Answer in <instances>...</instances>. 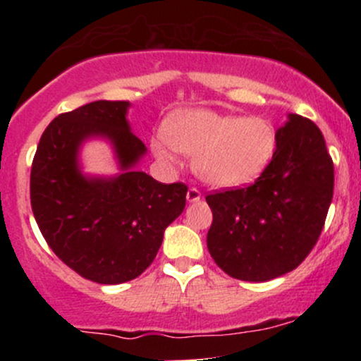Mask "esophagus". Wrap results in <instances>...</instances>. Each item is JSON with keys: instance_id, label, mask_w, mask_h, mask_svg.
<instances>
[{"instance_id": "34e87169", "label": "esophagus", "mask_w": 361, "mask_h": 361, "mask_svg": "<svg viewBox=\"0 0 361 361\" xmlns=\"http://www.w3.org/2000/svg\"><path fill=\"white\" fill-rule=\"evenodd\" d=\"M202 198V193L200 190L197 188H190L188 192H186V200L190 202V204H193V202H198Z\"/></svg>"}]
</instances>
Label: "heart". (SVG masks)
<instances>
[{
	"label": "heart",
	"instance_id": "obj_1",
	"mask_svg": "<svg viewBox=\"0 0 361 361\" xmlns=\"http://www.w3.org/2000/svg\"><path fill=\"white\" fill-rule=\"evenodd\" d=\"M275 147V128L268 120L205 109L175 114L151 139L152 154L164 168H180L181 152L193 156L195 173L215 188H239L258 180Z\"/></svg>",
	"mask_w": 361,
	"mask_h": 361
}]
</instances>
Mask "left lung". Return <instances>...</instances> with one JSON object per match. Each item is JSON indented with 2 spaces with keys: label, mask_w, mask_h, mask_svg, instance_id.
Returning <instances> with one entry per match:
<instances>
[{
  "label": "left lung",
  "mask_w": 361,
  "mask_h": 361,
  "mask_svg": "<svg viewBox=\"0 0 361 361\" xmlns=\"http://www.w3.org/2000/svg\"><path fill=\"white\" fill-rule=\"evenodd\" d=\"M333 188L334 166L322 132L309 118L288 114L258 180L205 197L214 215L207 234L210 256L244 281L295 270L321 235Z\"/></svg>",
  "instance_id": "obj_1"
}]
</instances>
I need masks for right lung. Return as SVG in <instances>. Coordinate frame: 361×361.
<instances>
[{
  "instance_id": "right-lung-1",
  "label": "right lung",
  "mask_w": 361,
  "mask_h": 361,
  "mask_svg": "<svg viewBox=\"0 0 361 361\" xmlns=\"http://www.w3.org/2000/svg\"><path fill=\"white\" fill-rule=\"evenodd\" d=\"M128 109V102L98 100L61 114L44 130L32 163V210L45 241L69 268L103 285L137 279L154 261L188 192L139 171L147 149L130 130ZM91 138L114 149L117 176L82 173L80 147Z\"/></svg>"
}]
</instances>
